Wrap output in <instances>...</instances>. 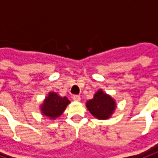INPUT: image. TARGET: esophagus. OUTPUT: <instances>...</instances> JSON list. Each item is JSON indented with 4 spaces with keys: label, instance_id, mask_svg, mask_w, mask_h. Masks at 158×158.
<instances>
[{
    "label": "esophagus",
    "instance_id": "esophagus-1",
    "mask_svg": "<svg viewBox=\"0 0 158 158\" xmlns=\"http://www.w3.org/2000/svg\"><path fill=\"white\" fill-rule=\"evenodd\" d=\"M72 99L74 100V101L79 102V101H80V96H79V94H74V95H72Z\"/></svg>",
    "mask_w": 158,
    "mask_h": 158
}]
</instances>
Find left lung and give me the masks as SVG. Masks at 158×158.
<instances>
[{"label":"left lung","instance_id":"left-lung-1","mask_svg":"<svg viewBox=\"0 0 158 158\" xmlns=\"http://www.w3.org/2000/svg\"><path fill=\"white\" fill-rule=\"evenodd\" d=\"M86 107L90 113L99 119H107L113 113L116 108L114 100L106 94L99 90L94 98L86 102Z\"/></svg>","mask_w":158,"mask_h":158}]
</instances>
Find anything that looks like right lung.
<instances>
[{"instance_id": "right-lung-1", "label": "right lung", "mask_w": 158, "mask_h": 158, "mask_svg": "<svg viewBox=\"0 0 158 158\" xmlns=\"http://www.w3.org/2000/svg\"><path fill=\"white\" fill-rule=\"evenodd\" d=\"M69 103L70 101L65 96L61 97L57 94L51 92L45 99L44 103L41 106V110L45 116H48L51 118H56L64 112Z\"/></svg>"}]
</instances>
